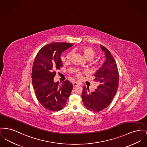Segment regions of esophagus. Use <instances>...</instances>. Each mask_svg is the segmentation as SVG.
<instances>
[{"label": "esophagus", "instance_id": "obj_1", "mask_svg": "<svg viewBox=\"0 0 147 147\" xmlns=\"http://www.w3.org/2000/svg\"><path fill=\"white\" fill-rule=\"evenodd\" d=\"M78 85H79V84H78V83H77V82H74V83H73V86H78Z\"/></svg>", "mask_w": 147, "mask_h": 147}]
</instances>
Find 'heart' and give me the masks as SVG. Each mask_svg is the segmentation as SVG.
<instances>
[{"mask_svg":"<svg viewBox=\"0 0 147 147\" xmlns=\"http://www.w3.org/2000/svg\"><path fill=\"white\" fill-rule=\"evenodd\" d=\"M79 51L83 55L84 57L87 60H89V61L92 60L94 58L95 54H96L95 51L93 49H92V48L88 47H84L81 48L79 49ZM71 57H72V53L71 52H70L69 53H68V54L67 55L66 58H67V59L70 60L71 58ZM96 64V63L95 62L92 63L93 65H95ZM77 76L78 77V78L81 77L80 72L78 71L77 74Z\"/></svg>","mask_w":147,"mask_h":147,"instance_id":"1","label":"heart"}]
</instances>
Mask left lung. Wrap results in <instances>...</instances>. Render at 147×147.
Returning <instances> with one entry per match:
<instances>
[{"instance_id": "8db88e82", "label": "left lung", "mask_w": 147, "mask_h": 147, "mask_svg": "<svg viewBox=\"0 0 147 147\" xmlns=\"http://www.w3.org/2000/svg\"><path fill=\"white\" fill-rule=\"evenodd\" d=\"M104 53L105 61L94 74L99 86L94 92H89V89L83 87L82 100L88 110L100 112L107 108L116 94L119 85V73L117 64L111 52L100 45Z\"/></svg>"}]
</instances>
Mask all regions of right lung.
Listing matches in <instances>:
<instances>
[{
  "instance_id": "obj_1",
  "label": "right lung",
  "mask_w": 147,
  "mask_h": 147,
  "mask_svg": "<svg viewBox=\"0 0 147 147\" xmlns=\"http://www.w3.org/2000/svg\"><path fill=\"white\" fill-rule=\"evenodd\" d=\"M73 44L55 42L43 47L37 54L32 68V83L37 99L51 111L61 110L71 94L73 84L66 80L61 84L54 82L55 70L63 66L62 52Z\"/></svg>"
}]
</instances>
